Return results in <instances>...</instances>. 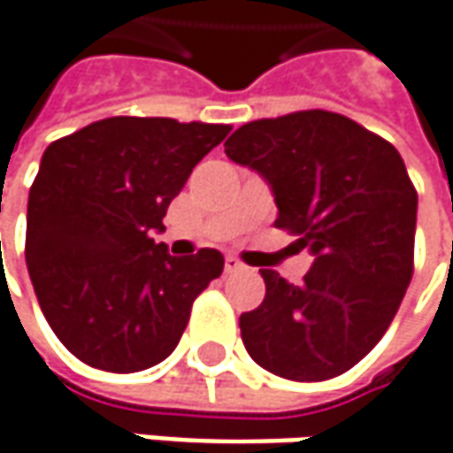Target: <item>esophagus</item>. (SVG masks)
Segmentation results:
<instances>
[{
  "label": "esophagus",
  "instance_id": "esophagus-1",
  "mask_svg": "<svg viewBox=\"0 0 453 453\" xmlns=\"http://www.w3.org/2000/svg\"><path fill=\"white\" fill-rule=\"evenodd\" d=\"M243 268H246V265L241 264L235 256H227L226 258V273H238V271H243Z\"/></svg>",
  "mask_w": 453,
  "mask_h": 453
}]
</instances>
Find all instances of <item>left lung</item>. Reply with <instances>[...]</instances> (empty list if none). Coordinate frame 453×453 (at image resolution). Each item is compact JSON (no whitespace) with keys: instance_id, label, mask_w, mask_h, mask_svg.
Here are the masks:
<instances>
[{"instance_id":"1","label":"left lung","mask_w":453,"mask_h":453,"mask_svg":"<svg viewBox=\"0 0 453 453\" xmlns=\"http://www.w3.org/2000/svg\"><path fill=\"white\" fill-rule=\"evenodd\" d=\"M279 207L276 227L314 261L294 286L264 268L265 299L241 314L248 355L286 380H329L380 342L411 276L418 195L398 149L332 111L261 119L226 142Z\"/></svg>"}]
</instances>
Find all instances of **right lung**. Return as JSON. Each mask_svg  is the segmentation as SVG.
I'll return each instance as SVG.
<instances>
[{
  "mask_svg": "<svg viewBox=\"0 0 453 453\" xmlns=\"http://www.w3.org/2000/svg\"><path fill=\"white\" fill-rule=\"evenodd\" d=\"M223 124L113 116L52 142L27 200L25 258L40 309L90 367L139 372L167 360L223 253L169 256L154 235Z\"/></svg>",
  "mask_w": 453,
  "mask_h": 453,
  "instance_id": "right-lung-1",
  "label": "right lung"
}]
</instances>
